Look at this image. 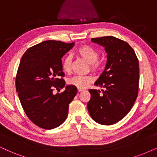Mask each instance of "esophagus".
I'll use <instances>...</instances> for the list:
<instances>
[{"instance_id":"34e87169","label":"esophagus","mask_w":157,"mask_h":157,"mask_svg":"<svg viewBox=\"0 0 157 157\" xmlns=\"http://www.w3.org/2000/svg\"><path fill=\"white\" fill-rule=\"evenodd\" d=\"M77 90H78L79 92H81V91L85 90V89H84V88H77Z\"/></svg>"}]
</instances>
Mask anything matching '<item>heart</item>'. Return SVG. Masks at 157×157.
Here are the masks:
<instances>
[{"label":"heart","mask_w":157,"mask_h":157,"mask_svg":"<svg viewBox=\"0 0 157 157\" xmlns=\"http://www.w3.org/2000/svg\"><path fill=\"white\" fill-rule=\"evenodd\" d=\"M76 53L80 58L84 59L88 64H90L91 70H93V72H99L103 69L102 62L98 61V53L93 48L87 45H81L77 49ZM61 67L65 73L69 74L72 72V58L70 56L64 57L62 61ZM92 82H93V77L80 76V75H76V76L71 77L68 80L69 85L80 88H87L88 85Z\"/></svg>","instance_id":"heart-1"}]
</instances>
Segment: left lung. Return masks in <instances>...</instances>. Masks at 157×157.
<instances>
[{"label": "left lung", "instance_id": "1", "mask_svg": "<svg viewBox=\"0 0 157 157\" xmlns=\"http://www.w3.org/2000/svg\"><path fill=\"white\" fill-rule=\"evenodd\" d=\"M104 47L107 62L95 85L101 91L90 89L88 110L95 122L111 125L131 110L138 93L139 64L136 53L125 41L112 36L92 38Z\"/></svg>", "mask_w": 157, "mask_h": 157}]
</instances>
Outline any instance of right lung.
Instances as JSON below:
<instances>
[{
	"instance_id": "add662e5",
	"label": "right lung",
	"mask_w": 157,
	"mask_h": 157,
	"mask_svg": "<svg viewBox=\"0 0 157 157\" xmlns=\"http://www.w3.org/2000/svg\"><path fill=\"white\" fill-rule=\"evenodd\" d=\"M74 45L43 41L27 49L21 57L16 77V90L25 114L40 128L51 130L66 120L69 104L77 89L67 85L61 94H53L52 90L65 86L61 58Z\"/></svg>"
}]
</instances>
